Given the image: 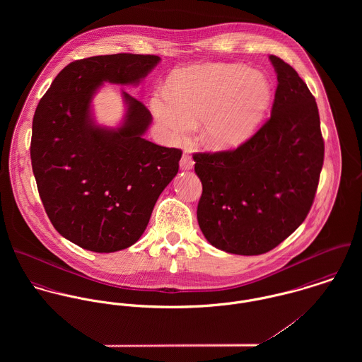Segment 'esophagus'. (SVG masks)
<instances>
[{
	"label": "esophagus",
	"mask_w": 362,
	"mask_h": 362,
	"mask_svg": "<svg viewBox=\"0 0 362 362\" xmlns=\"http://www.w3.org/2000/svg\"><path fill=\"white\" fill-rule=\"evenodd\" d=\"M194 164H195V161L192 160L191 155L188 152H184V155L181 157V161H180L181 170H192Z\"/></svg>",
	"instance_id": "34e87169"
}]
</instances>
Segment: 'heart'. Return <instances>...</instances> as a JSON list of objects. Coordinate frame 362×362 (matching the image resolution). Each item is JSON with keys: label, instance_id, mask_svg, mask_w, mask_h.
I'll list each match as a JSON object with an SVG mask.
<instances>
[{"label": "heart", "instance_id": "b5f03b06", "mask_svg": "<svg viewBox=\"0 0 362 362\" xmlns=\"http://www.w3.org/2000/svg\"><path fill=\"white\" fill-rule=\"evenodd\" d=\"M270 102L264 74L243 64H207L177 72L170 95H155L152 110L173 138H187L204 121L207 145L231 151L255 135Z\"/></svg>", "mask_w": 362, "mask_h": 362}]
</instances>
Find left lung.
Segmentation results:
<instances>
[{
  "instance_id": "left-lung-1",
  "label": "left lung",
  "mask_w": 362,
  "mask_h": 362,
  "mask_svg": "<svg viewBox=\"0 0 362 362\" xmlns=\"http://www.w3.org/2000/svg\"><path fill=\"white\" fill-rule=\"evenodd\" d=\"M269 59L277 74L270 118L234 151L194 156L199 227L213 247L235 255L269 252L301 226L323 165L315 98L293 66Z\"/></svg>"
}]
</instances>
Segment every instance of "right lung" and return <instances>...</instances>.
<instances>
[{"label": "right lung", "mask_w": 362, "mask_h": 362, "mask_svg": "<svg viewBox=\"0 0 362 362\" xmlns=\"http://www.w3.org/2000/svg\"><path fill=\"white\" fill-rule=\"evenodd\" d=\"M157 55L111 54L66 65L39 102L30 158L54 228L83 250L108 254L134 245L182 152L144 138L152 124L145 104L122 90L117 128L96 124L92 100L105 82L139 85Z\"/></svg>", "instance_id": "add662e5"}]
</instances>
